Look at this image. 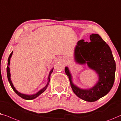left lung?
I'll list each match as a JSON object with an SVG mask.
<instances>
[{"mask_svg":"<svg viewBox=\"0 0 121 121\" xmlns=\"http://www.w3.org/2000/svg\"><path fill=\"white\" fill-rule=\"evenodd\" d=\"M90 40L89 43L83 39L78 42L74 50V59L81 64L86 63L88 67L96 71L99 76L96 84L91 89H80L72 83L67 67L65 71L74 94L85 101L94 102L106 95L111 89L115 81L116 63L109 46L99 35L91 34Z\"/></svg>","mask_w":121,"mask_h":121,"instance_id":"obj_1","label":"left lung"}]
</instances>
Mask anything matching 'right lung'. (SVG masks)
I'll use <instances>...</instances> for the list:
<instances>
[{
	"mask_svg": "<svg viewBox=\"0 0 121 121\" xmlns=\"http://www.w3.org/2000/svg\"><path fill=\"white\" fill-rule=\"evenodd\" d=\"M13 53V52H11V53L10 54V55H9V58H8V66H7V68H6V72H7V77H8V81H9V83H10V86H11V88H13V91H15V93H16L17 94L18 96L21 97V98L24 99H26V100H32V99H34L36 98L37 97H38L39 95H40L42 94V93H43L44 91H45L46 89H47L48 86L49 85V82H50V75L51 74H52V71H53V69L54 68L52 69V70L50 71V73H49V77L48 78V83H47V84L46 85V86H44V87L43 88V89L40 90L38 91V93H37L36 94H35L33 95H26V94H22V93H20V92H18V91H17V90L15 89V88L14 87V86H13V83H12V82L11 81V78H10V68L9 67V66L10 65V58H11V56H12V54Z\"/></svg>",
	"mask_w": 121,
	"mask_h": 121,
	"instance_id": "obj_1",
	"label": "right lung"
}]
</instances>
